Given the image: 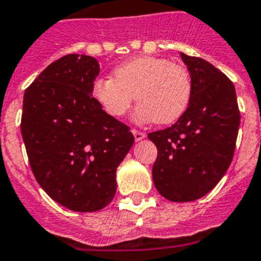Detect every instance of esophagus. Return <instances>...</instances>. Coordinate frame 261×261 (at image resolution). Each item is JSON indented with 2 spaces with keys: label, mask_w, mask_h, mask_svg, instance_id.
I'll use <instances>...</instances> for the list:
<instances>
[{
  "label": "esophagus",
  "mask_w": 261,
  "mask_h": 261,
  "mask_svg": "<svg viewBox=\"0 0 261 261\" xmlns=\"http://www.w3.org/2000/svg\"><path fill=\"white\" fill-rule=\"evenodd\" d=\"M132 133L133 136H135L136 141H141L142 138L146 137V135H145L144 132H140V130H137V129H132Z\"/></svg>",
  "instance_id": "esophagus-1"
}]
</instances>
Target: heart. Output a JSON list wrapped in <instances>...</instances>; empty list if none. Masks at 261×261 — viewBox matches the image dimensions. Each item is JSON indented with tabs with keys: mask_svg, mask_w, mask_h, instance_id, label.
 I'll return each instance as SVG.
<instances>
[{
	"mask_svg": "<svg viewBox=\"0 0 261 261\" xmlns=\"http://www.w3.org/2000/svg\"><path fill=\"white\" fill-rule=\"evenodd\" d=\"M91 95L106 114L116 119L123 117L137 99V121L165 125L180 119L190 106L192 78L180 64L141 56L116 66L114 80L96 78Z\"/></svg>",
	"mask_w": 261,
	"mask_h": 261,
	"instance_id": "b5f03b06",
	"label": "heart"
}]
</instances>
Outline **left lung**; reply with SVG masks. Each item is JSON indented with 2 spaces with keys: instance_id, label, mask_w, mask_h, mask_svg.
<instances>
[{
  "instance_id": "left-lung-1",
  "label": "left lung",
  "mask_w": 261,
  "mask_h": 261,
  "mask_svg": "<svg viewBox=\"0 0 261 261\" xmlns=\"http://www.w3.org/2000/svg\"><path fill=\"white\" fill-rule=\"evenodd\" d=\"M192 78V98L170 128L149 133L158 149L156 191L170 201L197 200L222 179L232 161L241 112L231 81L211 62L180 53Z\"/></svg>"
}]
</instances>
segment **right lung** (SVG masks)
Instances as JSON below:
<instances>
[{
	"instance_id": "right-lung-1",
	"label": "right lung",
	"mask_w": 261,
	"mask_h": 261,
	"mask_svg": "<svg viewBox=\"0 0 261 261\" xmlns=\"http://www.w3.org/2000/svg\"><path fill=\"white\" fill-rule=\"evenodd\" d=\"M99 62L66 55L24 91L20 132L36 181L74 212H96L116 193V170L135 142L129 126L91 95Z\"/></svg>"
}]
</instances>
